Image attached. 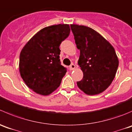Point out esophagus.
I'll list each match as a JSON object with an SVG mask.
<instances>
[{"instance_id": "esophagus-1", "label": "esophagus", "mask_w": 132, "mask_h": 132, "mask_svg": "<svg viewBox=\"0 0 132 132\" xmlns=\"http://www.w3.org/2000/svg\"><path fill=\"white\" fill-rule=\"evenodd\" d=\"M69 67H70V70H74V69H75L76 65L74 64H73V63H72V64L70 65Z\"/></svg>"}]
</instances>
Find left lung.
Listing matches in <instances>:
<instances>
[{
  "label": "left lung",
  "instance_id": "1",
  "mask_svg": "<svg viewBox=\"0 0 132 132\" xmlns=\"http://www.w3.org/2000/svg\"><path fill=\"white\" fill-rule=\"evenodd\" d=\"M76 47L80 51L78 63L83 78L77 85L86 94L102 93L113 81L119 66L113 47L90 27L70 25Z\"/></svg>",
  "mask_w": 132,
  "mask_h": 132
}]
</instances>
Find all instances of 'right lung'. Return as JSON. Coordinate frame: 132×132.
<instances>
[{
	"label": "right lung",
	"instance_id": "add662e5",
	"mask_svg": "<svg viewBox=\"0 0 132 132\" xmlns=\"http://www.w3.org/2000/svg\"><path fill=\"white\" fill-rule=\"evenodd\" d=\"M70 31L69 24L44 27L22 48L19 60L20 76L36 94L47 96L60 85L67 70L60 64L59 47Z\"/></svg>",
	"mask_w": 132,
	"mask_h": 132
}]
</instances>
